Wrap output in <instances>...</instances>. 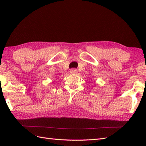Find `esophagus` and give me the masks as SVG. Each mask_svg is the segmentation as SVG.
<instances>
[{
    "label": "esophagus",
    "instance_id": "34e87169",
    "mask_svg": "<svg viewBox=\"0 0 146 146\" xmlns=\"http://www.w3.org/2000/svg\"><path fill=\"white\" fill-rule=\"evenodd\" d=\"M70 72H71V73H72L74 74V73H77V70H75V69H72V70H71Z\"/></svg>",
    "mask_w": 146,
    "mask_h": 146
}]
</instances>
